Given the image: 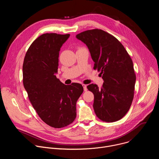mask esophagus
I'll return each instance as SVG.
<instances>
[{
  "mask_svg": "<svg viewBox=\"0 0 159 159\" xmlns=\"http://www.w3.org/2000/svg\"><path fill=\"white\" fill-rule=\"evenodd\" d=\"M82 86H83V87H84V91H87V85H86L85 84H82Z\"/></svg>",
  "mask_w": 159,
  "mask_h": 159,
  "instance_id": "34e87169",
  "label": "esophagus"
}]
</instances>
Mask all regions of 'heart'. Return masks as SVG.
I'll return each instance as SVG.
<instances>
[{"label": "heart", "instance_id": "b5f03b06", "mask_svg": "<svg viewBox=\"0 0 159 159\" xmlns=\"http://www.w3.org/2000/svg\"><path fill=\"white\" fill-rule=\"evenodd\" d=\"M79 49H81L80 48H78V50H79Z\"/></svg>", "mask_w": 159, "mask_h": 159}]
</instances>
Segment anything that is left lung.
I'll return each instance as SVG.
<instances>
[{
  "label": "left lung",
  "instance_id": "8db88e82",
  "mask_svg": "<svg viewBox=\"0 0 159 159\" xmlns=\"http://www.w3.org/2000/svg\"><path fill=\"white\" fill-rule=\"evenodd\" d=\"M76 37L87 45L94 61V69L102 75L101 89L96 84L87 87L94 96L96 116L108 123L121 120L134 97L136 75L130 56L118 39L102 30L85 31Z\"/></svg>",
  "mask_w": 159,
  "mask_h": 159
}]
</instances>
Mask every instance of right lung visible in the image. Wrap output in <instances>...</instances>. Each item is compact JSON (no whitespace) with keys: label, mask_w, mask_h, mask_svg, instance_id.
<instances>
[{"label":"right lung","mask_w":159,"mask_h":159,"mask_svg":"<svg viewBox=\"0 0 159 159\" xmlns=\"http://www.w3.org/2000/svg\"><path fill=\"white\" fill-rule=\"evenodd\" d=\"M70 34L45 33L30 45L22 65L23 85L39 118L61 128L76 118V102L84 91L78 83L63 84L57 78L59 52Z\"/></svg>","instance_id":"add662e5"}]
</instances>
